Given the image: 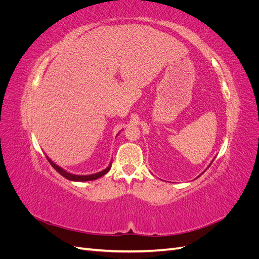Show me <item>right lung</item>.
Returning <instances> with one entry per match:
<instances>
[{
    "mask_svg": "<svg viewBox=\"0 0 259 259\" xmlns=\"http://www.w3.org/2000/svg\"><path fill=\"white\" fill-rule=\"evenodd\" d=\"M46 159L49 160V162L51 163V165L55 169H56L61 176H64L65 178H67L69 180H72V182H89V180H95V179H97V178H99L101 176H104L105 174H107L108 171L110 170V167H111V164H110V165H109L106 169L101 170V171H99V173H96V174H92V175H74V174H71V173H68V171L65 170L64 168H61L60 166L56 165V164H55L51 159H49V156H46Z\"/></svg>",
    "mask_w": 259,
    "mask_h": 259,
    "instance_id": "add662e5",
    "label": "right lung"
}]
</instances>
